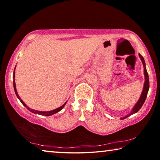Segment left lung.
<instances>
[{
    "label": "left lung",
    "instance_id": "8db88e82",
    "mask_svg": "<svg viewBox=\"0 0 160 160\" xmlns=\"http://www.w3.org/2000/svg\"><path fill=\"white\" fill-rule=\"evenodd\" d=\"M139 57L141 59V61H142V64L144 67V74H145V83H144V86H143L142 92V94H141L140 99L138 100V101L135 105V106L133 107V108L132 109V111L130 112L129 114H128L126 116L121 118L120 119H125V118H126L129 117L130 116H131V115L136 113V112H137L141 108V107L142 106V105L144 104V103H145V101L147 96H148L149 88H150V81H149V76H148V72H147V69H146L145 59H144L143 57L140 54H139Z\"/></svg>",
    "mask_w": 160,
    "mask_h": 160
}]
</instances>
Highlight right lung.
<instances>
[{"label":"right lung","mask_w":160,"mask_h":160,"mask_svg":"<svg viewBox=\"0 0 160 160\" xmlns=\"http://www.w3.org/2000/svg\"><path fill=\"white\" fill-rule=\"evenodd\" d=\"M13 86H14L15 92V94H16L18 98L19 99L20 101L21 102V103H22L23 106H24L25 107V108L28 110V111H30V112H33V113L39 114V115H41V116H52V115H53V114H54V113H57V112H58L59 111H61V110H62L63 108H64V106H65V105H66L67 102V101L65 102V103L63 104L62 106H60V107H59V108H57L54 109V110H52V111H36V110H33V109H32V108H29V107L27 106V105H26V104L24 103V102H23V101H22V99L20 98L19 95H18V94L17 90H16V86H15V70H14V72H13Z\"/></svg>","instance_id":"right-lung-1"}]
</instances>
